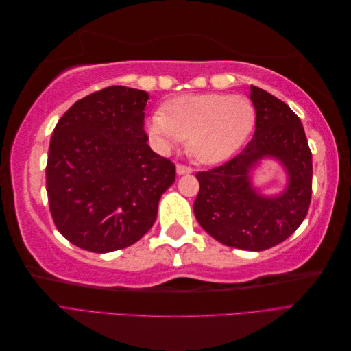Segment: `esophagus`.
<instances>
[{
  "instance_id": "esophagus-1",
  "label": "esophagus",
  "mask_w": 351,
  "mask_h": 351,
  "mask_svg": "<svg viewBox=\"0 0 351 351\" xmlns=\"http://www.w3.org/2000/svg\"><path fill=\"white\" fill-rule=\"evenodd\" d=\"M192 171H193L192 167H187V165H183V164H178V165H177V174H178V176L189 174V173H192Z\"/></svg>"
}]
</instances>
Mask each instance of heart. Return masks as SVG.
Returning a JSON list of instances; mask_svg holds the SVG:
<instances>
[{"mask_svg": "<svg viewBox=\"0 0 351 351\" xmlns=\"http://www.w3.org/2000/svg\"><path fill=\"white\" fill-rule=\"evenodd\" d=\"M254 123L252 102L240 95H183L155 114L147 132L161 149L189 139V149L199 162L217 164L234 154Z\"/></svg>", "mask_w": 351, "mask_h": 351, "instance_id": "b5f03b06", "label": "heart"}]
</instances>
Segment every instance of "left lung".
Instances as JSON below:
<instances>
[{"instance_id": "8db88e82", "label": "left lung", "mask_w": 351, "mask_h": 351, "mask_svg": "<svg viewBox=\"0 0 351 351\" xmlns=\"http://www.w3.org/2000/svg\"><path fill=\"white\" fill-rule=\"evenodd\" d=\"M256 112L254 134L228 162L196 174L199 193L193 210L209 236L230 247L261 252L277 246L299 228L312 199V152L291 108L250 86ZM262 157L280 160L289 184L278 197H261L250 184V168Z\"/></svg>"}]
</instances>
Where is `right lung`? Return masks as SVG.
<instances>
[{
  "label": "right lung",
  "instance_id": "add662e5",
  "mask_svg": "<svg viewBox=\"0 0 351 351\" xmlns=\"http://www.w3.org/2000/svg\"><path fill=\"white\" fill-rule=\"evenodd\" d=\"M149 95L110 86L74 102L51 136L47 193L57 230L74 246L108 253L154 226L176 165L147 145Z\"/></svg>",
  "mask_w": 351,
  "mask_h": 351
}]
</instances>
